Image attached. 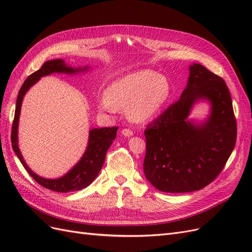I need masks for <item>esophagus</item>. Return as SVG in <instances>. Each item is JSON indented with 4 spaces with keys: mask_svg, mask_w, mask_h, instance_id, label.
Here are the masks:
<instances>
[{
    "mask_svg": "<svg viewBox=\"0 0 252 252\" xmlns=\"http://www.w3.org/2000/svg\"><path fill=\"white\" fill-rule=\"evenodd\" d=\"M122 134H123L124 136H131L132 134H133V132L130 130V129H127V128H125V129H123V130H122Z\"/></svg>",
    "mask_w": 252,
    "mask_h": 252,
    "instance_id": "1",
    "label": "esophagus"
}]
</instances>
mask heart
<instances>
[{
	"instance_id": "1",
	"label": "heart",
	"mask_w": 252,
	"mask_h": 252,
	"mask_svg": "<svg viewBox=\"0 0 252 252\" xmlns=\"http://www.w3.org/2000/svg\"><path fill=\"white\" fill-rule=\"evenodd\" d=\"M170 96L168 81L157 71L144 69L111 83L106 94L98 98V106L107 111H126L132 122L144 123L154 119Z\"/></svg>"
}]
</instances>
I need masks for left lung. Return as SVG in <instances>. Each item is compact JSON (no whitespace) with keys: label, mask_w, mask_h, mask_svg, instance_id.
<instances>
[{"label":"left lung","mask_w":252,"mask_h":252,"mask_svg":"<svg viewBox=\"0 0 252 252\" xmlns=\"http://www.w3.org/2000/svg\"><path fill=\"white\" fill-rule=\"evenodd\" d=\"M207 100L210 116L201 124L189 119L193 105ZM144 173L159 191L200 190L223 170L236 141V122L225 81L201 64L189 66L186 88L145 130Z\"/></svg>","instance_id":"left-lung-1"}]
</instances>
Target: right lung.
<instances>
[{
  "label": "right lung",
  "mask_w": 252,
  "mask_h": 252,
  "mask_svg": "<svg viewBox=\"0 0 252 252\" xmlns=\"http://www.w3.org/2000/svg\"><path fill=\"white\" fill-rule=\"evenodd\" d=\"M89 66L73 68L68 66L65 61L62 59L47 61L43 64L39 70L30 74L23 84L17 98L16 112H14V120L12 123V131H11V144L13 151L16 152L17 157L21 161L22 165L24 166L26 171L32 175L36 183L45 188L53 190L57 192H70L77 191L89 186L94 181L100 172L102 166L105 161L106 152L111 146L113 140L116 139L117 131L119 127H104V128H94L89 131L88 145L84 152L83 157L80 161L75 164L72 168L68 171L63 177L58 179H45L34 173L29 168L26 164L25 159L20 151L18 145V128H19V120L22 102L24 95L26 94L29 88L33 86L42 77L49 75L51 73H66V74H74L82 71H87Z\"/></svg>",
  "instance_id": "right-lung-1"
}]
</instances>
